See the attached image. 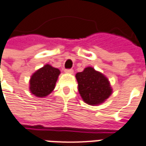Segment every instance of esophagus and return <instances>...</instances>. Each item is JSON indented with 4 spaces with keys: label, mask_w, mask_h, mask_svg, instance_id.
<instances>
[{
    "label": "esophagus",
    "mask_w": 146,
    "mask_h": 146,
    "mask_svg": "<svg viewBox=\"0 0 146 146\" xmlns=\"http://www.w3.org/2000/svg\"><path fill=\"white\" fill-rule=\"evenodd\" d=\"M66 71V73H70V74H72L73 73V69H67V70H65Z\"/></svg>",
    "instance_id": "obj_1"
}]
</instances>
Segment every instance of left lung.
<instances>
[{"label":"left lung","mask_w":146,"mask_h":146,"mask_svg":"<svg viewBox=\"0 0 146 146\" xmlns=\"http://www.w3.org/2000/svg\"><path fill=\"white\" fill-rule=\"evenodd\" d=\"M78 91L86 104L99 105L111 96L112 89L108 78L92 67L76 74Z\"/></svg>","instance_id":"8db88e82"}]
</instances>
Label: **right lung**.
<instances>
[{
	"mask_svg": "<svg viewBox=\"0 0 146 146\" xmlns=\"http://www.w3.org/2000/svg\"><path fill=\"white\" fill-rule=\"evenodd\" d=\"M60 70L46 65L37 70L30 80V91L38 97H44L51 93L55 87Z\"/></svg>",
	"mask_w": 146,
	"mask_h": 146,
	"instance_id": "1",
	"label": "right lung"
}]
</instances>
